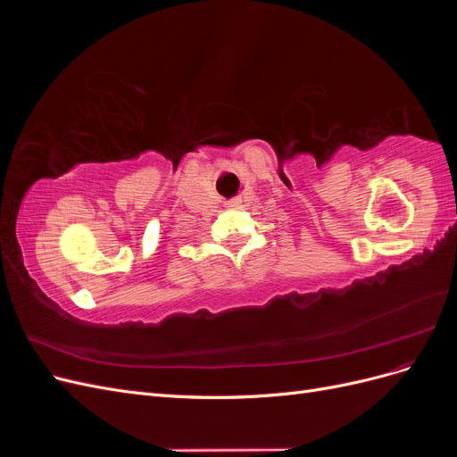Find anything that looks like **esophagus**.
<instances>
[{
    "instance_id": "34e87169",
    "label": "esophagus",
    "mask_w": 457,
    "mask_h": 457,
    "mask_svg": "<svg viewBox=\"0 0 457 457\" xmlns=\"http://www.w3.org/2000/svg\"><path fill=\"white\" fill-rule=\"evenodd\" d=\"M237 204H238V200H232V202H230V207H232V205H237Z\"/></svg>"
}]
</instances>
